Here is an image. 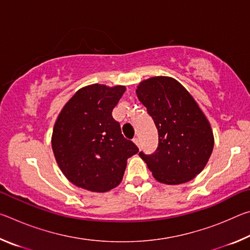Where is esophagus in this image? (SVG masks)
Wrapping results in <instances>:
<instances>
[{
  "instance_id": "1",
  "label": "esophagus",
  "mask_w": 250,
  "mask_h": 250,
  "mask_svg": "<svg viewBox=\"0 0 250 250\" xmlns=\"http://www.w3.org/2000/svg\"><path fill=\"white\" fill-rule=\"evenodd\" d=\"M133 142L135 143V145H137L138 146H140V141H139V138L138 137H135V138H133Z\"/></svg>"
}]
</instances>
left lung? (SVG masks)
Segmentation results:
<instances>
[{"mask_svg": "<svg viewBox=\"0 0 250 250\" xmlns=\"http://www.w3.org/2000/svg\"><path fill=\"white\" fill-rule=\"evenodd\" d=\"M135 92L159 133L154 153L139 155L161 183L176 185L193 180L205 167L214 147L213 131L196 101L177 80L164 76L143 80Z\"/></svg>", "mask_w": 250, "mask_h": 250, "instance_id": "8db88e82", "label": "left lung"}]
</instances>
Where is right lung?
<instances>
[{
  "mask_svg": "<svg viewBox=\"0 0 250 250\" xmlns=\"http://www.w3.org/2000/svg\"><path fill=\"white\" fill-rule=\"evenodd\" d=\"M125 86L89 84L79 89L55 122L52 147L59 168L74 185L104 193L120 184L126 160L138 153L122 135L112 110Z\"/></svg>",
  "mask_w": 250,
  "mask_h": 250,
  "instance_id": "right-lung-1",
  "label": "right lung"
}]
</instances>
